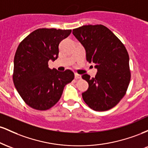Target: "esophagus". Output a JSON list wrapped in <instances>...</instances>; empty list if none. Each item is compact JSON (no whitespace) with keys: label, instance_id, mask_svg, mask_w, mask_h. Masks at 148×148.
<instances>
[{"label":"esophagus","instance_id":"34e87169","mask_svg":"<svg viewBox=\"0 0 148 148\" xmlns=\"http://www.w3.org/2000/svg\"><path fill=\"white\" fill-rule=\"evenodd\" d=\"M74 76H75V79H79L81 78V76L80 75V74H78L77 73H75V74H74Z\"/></svg>","mask_w":148,"mask_h":148}]
</instances>
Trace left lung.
Segmentation results:
<instances>
[{"mask_svg": "<svg viewBox=\"0 0 148 148\" xmlns=\"http://www.w3.org/2000/svg\"><path fill=\"white\" fill-rule=\"evenodd\" d=\"M86 52V59L95 63V77L84 74L89 87L82 93L90 108L104 111L116 106L126 93L130 82V58L126 48L103 25H83L72 31Z\"/></svg>", "mask_w": 148, "mask_h": 148, "instance_id": "8db88e82", "label": "left lung"}]
</instances>
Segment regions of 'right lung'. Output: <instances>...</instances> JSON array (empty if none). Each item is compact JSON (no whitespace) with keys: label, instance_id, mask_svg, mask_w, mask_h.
Segmentation results:
<instances>
[{"label":"right lung","instance_id":"right-lung-1","mask_svg":"<svg viewBox=\"0 0 148 148\" xmlns=\"http://www.w3.org/2000/svg\"><path fill=\"white\" fill-rule=\"evenodd\" d=\"M71 30L40 28L32 32L18 45L14 58L13 81L28 106L45 111L59 101L64 87L74 79L69 69L59 72L49 67V60L58 57L59 44Z\"/></svg>","mask_w":148,"mask_h":148}]
</instances>
